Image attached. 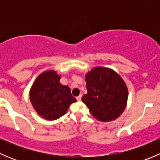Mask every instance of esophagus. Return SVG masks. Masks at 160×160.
I'll return each mask as SVG.
<instances>
[{
    "instance_id": "obj_1",
    "label": "esophagus",
    "mask_w": 160,
    "mask_h": 160,
    "mask_svg": "<svg viewBox=\"0 0 160 160\" xmlns=\"http://www.w3.org/2000/svg\"><path fill=\"white\" fill-rule=\"evenodd\" d=\"M81 97H82V95L80 94V95H79L78 97H77V98H77V101H80V100H81Z\"/></svg>"
}]
</instances>
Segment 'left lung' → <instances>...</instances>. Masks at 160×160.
I'll use <instances>...</instances> for the list:
<instances>
[{
  "label": "left lung",
  "instance_id": "1",
  "mask_svg": "<svg viewBox=\"0 0 160 160\" xmlns=\"http://www.w3.org/2000/svg\"><path fill=\"white\" fill-rule=\"evenodd\" d=\"M88 93L82 101L92 115L101 122L115 120L125 110L128 89L122 77L114 70L95 67L86 74Z\"/></svg>",
  "mask_w": 160,
  "mask_h": 160
}]
</instances>
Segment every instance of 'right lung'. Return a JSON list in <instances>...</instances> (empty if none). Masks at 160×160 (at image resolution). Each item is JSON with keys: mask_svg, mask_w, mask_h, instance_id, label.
Returning a JSON list of instances; mask_svg holds the SVG:
<instances>
[{"mask_svg": "<svg viewBox=\"0 0 160 160\" xmlns=\"http://www.w3.org/2000/svg\"><path fill=\"white\" fill-rule=\"evenodd\" d=\"M60 76L49 70L40 74L30 90V101L39 115L46 120L58 119L77 100L70 88L59 83Z\"/></svg>", "mask_w": 160, "mask_h": 160, "instance_id": "add662e5", "label": "right lung"}]
</instances>
